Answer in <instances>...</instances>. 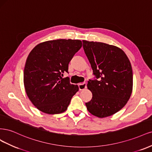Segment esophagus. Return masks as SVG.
I'll return each mask as SVG.
<instances>
[{"mask_svg":"<svg viewBox=\"0 0 152 152\" xmlns=\"http://www.w3.org/2000/svg\"><path fill=\"white\" fill-rule=\"evenodd\" d=\"M78 86H79V89L80 90H83L85 88H86V83H80L78 85Z\"/></svg>","mask_w":152,"mask_h":152,"instance_id":"34e87169","label":"esophagus"}]
</instances>
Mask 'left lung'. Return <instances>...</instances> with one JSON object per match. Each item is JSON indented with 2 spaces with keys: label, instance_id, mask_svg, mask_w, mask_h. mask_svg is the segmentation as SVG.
<instances>
[{
  "label": "left lung",
  "instance_id": "obj_1",
  "mask_svg": "<svg viewBox=\"0 0 152 152\" xmlns=\"http://www.w3.org/2000/svg\"><path fill=\"white\" fill-rule=\"evenodd\" d=\"M83 49L96 78L89 80L92 93L86 103L90 113L100 118L115 114L123 108L133 90L131 62L120 48L105 43L83 40Z\"/></svg>",
  "mask_w": 152,
  "mask_h": 152
}]
</instances>
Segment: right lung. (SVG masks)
<instances>
[{
  "label": "right lung",
  "instance_id": "1",
  "mask_svg": "<svg viewBox=\"0 0 152 152\" xmlns=\"http://www.w3.org/2000/svg\"><path fill=\"white\" fill-rule=\"evenodd\" d=\"M82 47L79 40L58 39L38 44L29 53L24 69V85L29 99L44 113L65 112L73 95L79 90L71 84L68 65Z\"/></svg>",
  "mask_w": 152,
  "mask_h": 152
}]
</instances>
